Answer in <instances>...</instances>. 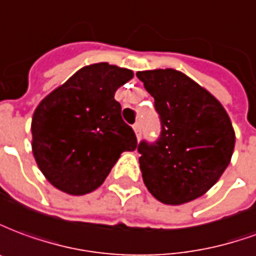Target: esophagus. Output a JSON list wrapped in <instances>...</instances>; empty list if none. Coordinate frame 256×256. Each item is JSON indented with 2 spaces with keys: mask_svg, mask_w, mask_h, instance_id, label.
Listing matches in <instances>:
<instances>
[{
  "mask_svg": "<svg viewBox=\"0 0 256 256\" xmlns=\"http://www.w3.org/2000/svg\"><path fill=\"white\" fill-rule=\"evenodd\" d=\"M134 131H135V134H136V138L139 139V138H140V134H142V125H140V122H139V121L134 124Z\"/></svg>",
  "mask_w": 256,
  "mask_h": 256,
  "instance_id": "esophagus-1",
  "label": "esophagus"
}]
</instances>
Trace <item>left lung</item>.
Wrapping results in <instances>:
<instances>
[{
  "label": "left lung",
  "instance_id": "obj_1",
  "mask_svg": "<svg viewBox=\"0 0 256 256\" xmlns=\"http://www.w3.org/2000/svg\"><path fill=\"white\" fill-rule=\"evenodd\" d=\"M154 98L161 132L156 142L138 144L148 190L161 202L179 206L218 182L234 148V131L224 106L174 68L138 72Z\"/></svg>",
  "mask_w": 256,
  "mask_h": 256
}]
</instances>
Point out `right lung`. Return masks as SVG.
<instances>
[{
    "label": "right lung",
    "instance_id": "obj_1",
    "mask_svg": "<svg viewBox=\"0 0 256 256\" xmlns=\"http://www.w3.org/2000/svg\"><path fill=\"white\" fill-rule=\"evenodd\" d=\"M134 73L108 63L82 67L38 104L32 154L55 188L74 196L99 188L122 152L138 146L114 94Z\"/></svg>",
    "mask_w": 256,
    "mask_h": 256
}]
</instances>
